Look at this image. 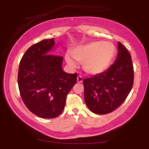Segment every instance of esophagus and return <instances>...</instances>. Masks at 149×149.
<instances>
[{
	"label": "esophagus",
	"mask_w": 149,
	"mask_h": 149,
	"mask_svg": "<svg viewBox=\"0 0 149 149\" xmlns=\"http://www.w3.org/2000/svg\"><path fill=\"white\" fill-rule=\"evenodd\" d=\"M77 81H78V83H83V77L81 76H78L77 77Z\"/></svg>",
	"instance_id": "34e87169"
}]
</instances>
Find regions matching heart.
<instances>
[{
  "label": "heart",
  "mask_w": 149,
  "mask_h": 149,
  "mask_svg": "<svg viewBox=\"0 0 149 149\" xmlns=\"http://www.w3.org/2000/svg\"><path fill=\"white\" fill-rule=\"evenodd\" d=\"M115 53L116 47L111 42L94 41L77 47L71 52L73 57L67 54L66 60L71 67L77 66L76 60L83 63V69L87 73L95 75L109 67Z\"/></svg>",
  "instance_id": "heart-1"
}]
</instances>
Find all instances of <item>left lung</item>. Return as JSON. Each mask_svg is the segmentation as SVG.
Segmentation results:
<instances>
[{"label": "left lung", "mask_w": 149, "mask_h": 149, "mask_svg": "<svg viewBox=\"0 0 149 149\" xmlns=\"http://www.w3.org/2000/svg\"><path fill=\"white\" fill-rule=\"evenodd\" d=\"M134 83V68L131 55L118 42V54L115 63L103 73L85 78V102L97 114H107L121 105Z\"/></svg>", "instance_id": "left-lung-1"}]
</instances>
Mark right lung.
<instances>
[{
    "instance_id": "obj_1",
    "label": "right lung",
    "mask_w": 149,
    "mask_h": 149,
    "mask_svg": "<svg viewBox=\"0 0 149 149\" xmlns=\"http://www.w3.org/2000/svg\"><path fill=\"white\" fill-rule=\"evenodd\" d=\"M54 45L51 38L31 45L19 66L18 86L23 102L31 112L43 118L60 115L78 76L63 71L62 56L49 54Z\"/></svg>"
}]
</instances>
